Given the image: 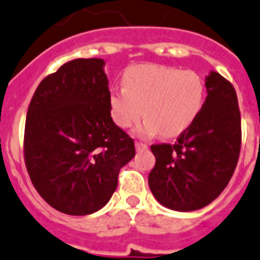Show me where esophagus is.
<instances>
[{"mask_svg":"<svg viewBox=\"0 0 260 260\" xmlns=\"http://www.w3.org/2000/svg\"><path fill=\"white\" fill-rule=\"evenodd\" d=\"M135 148H137V151H146L148 148V146L146 143H142V142H135Z\"/></svg>","mask_w":260,"mask_h":260,"instance_id":"obj_1","label":"esophagus"}]
</instances>
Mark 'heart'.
<instances>
[{
    "label": "heart",
    "mask_w": 260,
    "mask_h": 260,
    "mask_svg": "<svg viewBox=\"0 0 260 260\" xmlns=\"http://www.w3.org/2000/svg\"><path fill=\"white\" fill-rule=\"evenodd\" d=\"M204 100L205 84L194 71L142 64L126 71L123 88L112 90L109 103L118 127H132L145 113V122L137 128L138 134L160 132L166 138H172L192 126Z\"/></svg>",
    "instance_id": "1"
}]
</instances>
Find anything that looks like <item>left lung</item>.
<instances>
[{"label":"left lung","instance_id":"obj_1","mask_svg":"<svg viewBox=\"0 0 260 260\" xmlns=\"http://www.w3.org/2000/svg\"><path fill=\"white\" fill-rule=\"evenodd\" d=\"M206 99L196 121L175 145H154L148 185L163 206L192 212L209 205L229 184L241 150L237 93L218 72L205 77Z\"/></svg>","mask_w":260,"mask_h":260}]
</instances>
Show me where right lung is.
I'll use <instances>...</instances> for the list:
<instances>
[{
    "instance_id": "add662e5",
    "label": "right lung",
    "mask_w": 260,
    "mask_h": 260,
    "mask_svg": "<svg viewBox=\"0 0 260 260\" xmlns=\"http://www.w3.org/2000/svg\"><path fill=\"white\" fill-rule=\"evenodd\" d=\"M103 59H75L41 81L24 126V161L38 193L71 216L103 209L134 141L110 115Z\"/></svg>"
}]
</instances>
